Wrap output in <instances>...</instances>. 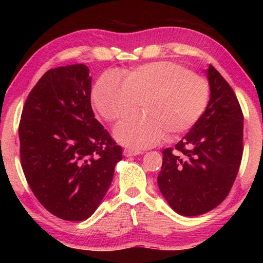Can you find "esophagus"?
<instances>
[{
	"instance_id": "obj_1",
	"label": "esophagus",
	"mask_w": 263,
	"mask_h": 263,
	"mask_svg": "<svg viewBox=\"0 0 263 263\" xmlns=\"http://www.w3.org/2000/svg\"><path fill=\"white\" fill-rule=\"evenodd\" d=\"M140 153H141L140 151H135V149H130V148H125L123 152V154L125 155V157H136V155L140 154Z\"/></svg>"
}]
</instances>
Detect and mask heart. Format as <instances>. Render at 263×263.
<instances>
[{
    "label": "heart",
    "mask_w": 263,
    "mask_h": 263,
    "mask_svg": "<svg viewBox=\"0 0 263 263\" xmlns=\"http://www.w3.org/2000/svg\"><path fill=\"white\" fill-rule=\"evenodd\" d=\"M209 96L205 79L169 61L140 66L127 77L108 70L92 90L95 106L108 121L139 109L145 101L147 112L127 116L115 128L116 139L136 149L157 145L167 131L177 135L193 127Z\"/></svg>",
    "instance_id": "b5f03b06"
}]
</instances>
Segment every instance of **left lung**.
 Returning <instances> with one entry per match:
<instances>
[{
    "mask_svg": "<svg viewBox=\"0 0 263 263\" xmlns=\"http://www.w3.org/2000/svg\"><path fill=\"white\" fill-rule=\"evenodd\" d=\"M210 100L201 118L173 148L163 149L158 185L173 210L194 217L219 205L229 195L242 158L243 116L237 96L209 66Z\"/></svg>",
    "mask_w": 263,
    "mask_h": 263,
    "instance_id": "8db88e82",
    "label": "left lung"
}]
</instances>
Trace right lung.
<instances>
[{
	"instance_id": "right-lung-1",
	"label": "right lung",
	"mask_w": 263,
	"mask_h": 263,
	"mask_svg": "<svg viewBox=\"0 0 263 263\" xmlns=\"http://www.w3.org/2000/svg\"><path fill=\"white\" fill-rule=\"evenodd\" d=\"M86 65L47 70L26 99L18 127L21 163L52 215L81 221L99 208L122 147L95 118Z\"/></svg>"
}]
</instances>
